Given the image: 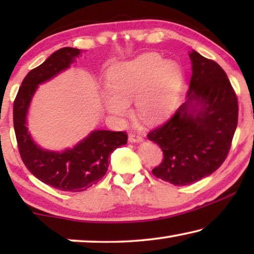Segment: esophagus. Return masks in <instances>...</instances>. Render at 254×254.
<instances>
[{
  "mask_svg": "<svg viewBox=\"0 0 254 254\" xmlns=\"http://www.w3.org/2000/svg\"><path fill=\"white\" fill-rule=\"evenodd\" d=\"M128 141H129L130 143H140V142L143 141V138H142L140 135L129 134L128 135Z\"/></svg>",
  "mask_w": 254,
  "mask_h": 254,
  "instance_id": "34e87169",
  "label": "esophagus"
}]
</instances>
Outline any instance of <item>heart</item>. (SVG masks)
Segmentation results:
<instances>
[{
	"label": "heart",
	"mask_w": 254,
	"mask_h": 254,
	"mask_svg": "<svg viewBox=\"0 0 254 254\" xmlns=\"http://www.w3.org/2000/svg\"><path fill=\"white\" fill-rule=\"evenodd\" d=\"M182 83L183 72L177 62L145 53L109 68L102 102L107 112L124 118L134 99L138 118L147 124H157L175 110Z\"/></svg>",
	"instance_id": "obj_1"
}]
</instances>
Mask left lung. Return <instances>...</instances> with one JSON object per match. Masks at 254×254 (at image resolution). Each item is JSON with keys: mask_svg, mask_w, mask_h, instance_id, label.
I'll return each mask as SVG.
<instances>
[{"mask_svg": "<svg viewBox=\"0 0 254 254\" xmlns=\"http://www.w3.org/2000/svg\"><path fill=\"white\" fill-rule=\"evenodd\" d=\"M186 102L148 138L164 154L152 175L177 186L210 176L227 158L238 123V102L223 69L195 51Z\"/></svg>", "mask_w": 254, "mask_h": 254, "instance_id": "left-lung-1", "label": "left lung"}]
</instances>
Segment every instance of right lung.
<instances>
[{
	"label": "right lung",
	"mask_w": 254,
	"mask_h": 254,
	"mask_svg": "<svg viewBox=\"0 0 254 254\" xmlns=\"http://www.w3.org/2000/svg\"><path fill=\"white\" fill-rule=\"evenodd\" d=\"M82 50L64 47L54 52L44 64L23 79L13 103V127L20 157L29 171L47 185L65 192H82L105 176L110 155L127 143L125 131L95 129L72 148L55 151L41 148L27 127V114L40 84L67 70Z\"/></svg>",
	"instance_id": "add662e5"
}]
</instances>
